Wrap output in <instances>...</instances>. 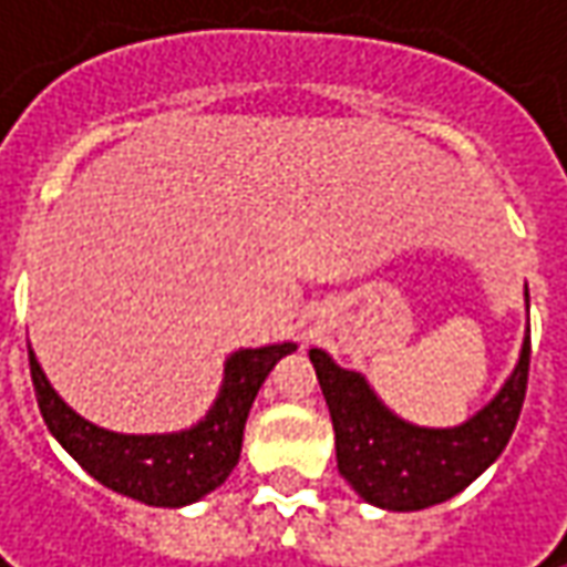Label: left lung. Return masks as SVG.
<instances>
[{
    "label": "left lung",
    "mask_w": 567,
    "mask_h": 567,
    "mask_svg": "<svg viewBox=\"0 0 567 567\" xmlns=\"http://www.w3.org/2000/svg\"><path fill=\"white\" fill-rule=\"evenodd\" d=\"M321 394L334 423L340 476L369 505L420 512L464 492L505 451L530 375V338L502 394L457 429H420L384 410L372 388L340 369L321 350H309Z\"/></svg>",
    "instance_id": "1"
}]
</instances>
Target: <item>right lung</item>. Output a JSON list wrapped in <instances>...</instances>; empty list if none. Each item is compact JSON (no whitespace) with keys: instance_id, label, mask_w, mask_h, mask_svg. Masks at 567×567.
Masks as SVG:
<instances>
[{"instance_id":"right-lung-1","label":"right lung","mask_w":567,"mask_h":567,"mask_svg":"<svg viewBox=\"0 0 567 567\" xmlns=\"http://www.w3.org/2000/svg\"><path fill=\"white\" fill-rule=\"evenodd\" d=\"M293 350L296 343H274L229 357L217 403L202 423L179 435H120L81 420L59 401L33 353L31 379L43 423L97 483L154 508H179L217 489L233 473L251 401L277 360Z\"/></svg>"}]
</instances>
